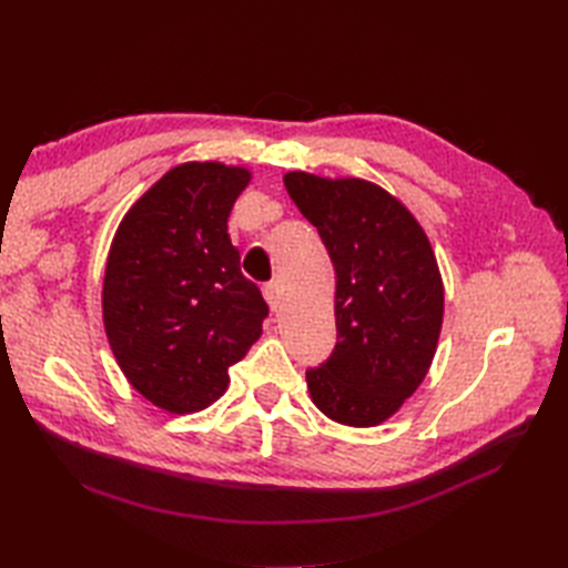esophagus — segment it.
Masks as SVG:
<instances>
[{
  "mask_svg": "<svg viewBox=\"0 0 568 568\" xmlns=\"http://www.w3.org/2000/svg\"><path fill=\"white\" fill-rule=\"evenodd\" d=\"M263 295H265V300H268V305H271L273 312L281 310V305H283V285L281 283L273 281L268 285H263Z\"/></svg>",
  "mask_w": 568,
  "mask_h": 568,
  "instance_id": "1",
  "label": "esophagus"
}]
</instances>
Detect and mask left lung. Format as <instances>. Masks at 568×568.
Listing matches in <instances>:
<instances>
[{
	"mask_svg": "<svg viewBox=\"0 0 568 568\" xmlns=\"http://www.w3.org/2000/svg\"><path fill=\"white\" fill-rule=\"evenodd\" d=\"M336 273V346L307 371L310 397L346 427H376L425 381L444 320V285L425 229L361 178L283 175Z\"/></svg>",
	"mask_w": 568,
	"mask_h": 568,
	"instance_id": "8db88e82",
	"label": "left lung"
}]
</instances>
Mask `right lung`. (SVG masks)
Returning <instances> with one entry per match:
<instances>
[{"instance_id": "right-lung-1", "label": "right lung", "mask_w": 568, "mask_h": 568, "mask_svg": "<svg viewBox=\"0 0 568 568\" xmlns=\"http://www.w3.org/2000/svg\"><path fill=\"white\" fill-rule=\"evenodd\" d=\"M251 171L220 161L171 168L131 204L104 268L102 317L126 381L190 415L220 400L229 366L263 332L268 305L226 232Z\"/></svg>"}]
</instances>
